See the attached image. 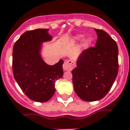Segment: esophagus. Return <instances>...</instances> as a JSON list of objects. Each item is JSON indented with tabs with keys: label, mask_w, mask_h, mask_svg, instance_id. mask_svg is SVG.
<instances>
[{
	"label": "esophagus",
	"mask_w": 130,
	"mask_h": 130,
	"mask_svg": "<svg viewBox=\"0 0 130 130\" xmlns=\"http://www.w3.org/2000/svg\"><path fill=\"white\" fill-rule=\"evenodd\" d=\"M74 66V64L72 60H68L64 62L63 64V69L64 70H71Z\"/></svg>",
	"instance_id": "1"
}]
</instances>
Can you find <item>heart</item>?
Masks as SVG:
<instances>
[{
    "mask_svg": "<svg viewBox=\"0 0 130 130\" xmlns=\"http://www.w3.org/2000/svg\"><path fill=\"white\" fill-rule=\"evenodd\" d=\"M83 37H84L83 35H77L74 38V42H79V41H80L83 39ZM91 41H91V39H86L85 41H83V46L84 47H88L91 43Z\"/></svg>",
    "mask_w": 130,
    "mask_h": 130,
    "instance_id": "heart-1",
    "label": "heart"
}]
</instances>
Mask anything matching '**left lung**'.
Masks as SVG:
<instances>
[{
    "label": "left lung",
    "mask_w": 130,
    "mask_h": 130,
    "mask_svg": "<svg viewBox=\"0 0 130 130\" xmlns=\"http://www.w3.org/2000/svg\"><path fill=\"white\" fill-rule=\"evenodd\" d=\"M94 30L98 37L95 46L83 51L72 70L74 91L85 101L103 98L118 74L117 43L103 30Z\"/></svg>",
    "instance_id": "8db88e82"
}]
</instances>
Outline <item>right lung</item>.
Here are the masks:
<instances>
[{
    "instance_id": "obj_1",
    "label": "right lung",
    "mask_w": 130,
    "mask_h": 130,
    "mask_svg": "<svg viewBox=\"0 0 130 130\" xmlns=\"http://www.w3.org/2000/svg\"><path fill=\"white\" fill-rule=\"evenodd\" d=\"M48 31V29H37L25 32L12 50L14 79L23 93L36 102L50 100L56 91V81L64 74L63 60L51 66L41 58L42 43L52 39Z\"/></svg>"
}]
</instances>
